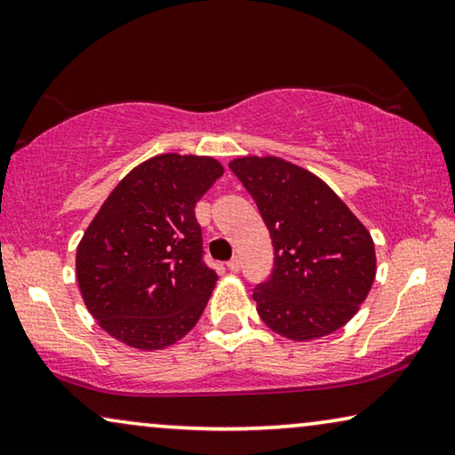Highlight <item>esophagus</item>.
Instances as JSON below:
<instances>
[{"label":"esophagus","instance_id":"esophagus-1","mask_svg":"<svg viewBox=\"0 0 455 455\" xmlns=\"http://www.w3.org/2000/svg\"><path fill=\"white\" fill-rule=\"evenodd\" d=\"M228 271L229 273H238L240 271V260L238 259H232L228 262Z\"/></svg>","mask_w":455,"mask_h":455}]
</instances>
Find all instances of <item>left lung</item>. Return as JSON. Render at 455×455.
Segmentation results:
<instances>
[{"label":"left lung","instance_id":"obj_1","mask_svg":"<svg viewBox=\"0 0 455 455\" xmlns=\"http://www.w3.org/2000/svg\"><path fill=\"white\" fill-rule=\"evenodd\" d=\"M271 234L275 267L252 299L262 322L304 342L339 331L375 279L371 234L328 184L276 156L229 162Z\"/></svg>","mask_w":455,"mask_h":455}]
</instances>
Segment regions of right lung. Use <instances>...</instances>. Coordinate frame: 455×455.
Here are the masks:
<instances>
[{
  "label": "right lung",
  "instance_id": "1",
  "mask_svg": "<svg viewBox=\"0 0 455 455\" xmlns=\"http://www.w3.org/2000/svg\"><path fill=\"white\" fill-rule=\"evenodd\" d=\"M221 174L209 156L149 157L84 232L76 254L84 304L123 345L160 351L199 322L217 275L203 262L195 205Z\"/></svg>",
  "mask_w": 455,
  "mask_h": 455
}]
</instances>
